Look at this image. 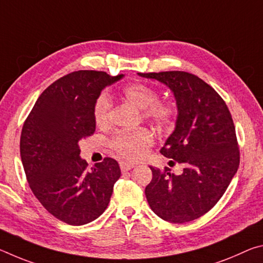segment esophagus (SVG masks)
<instances>
[{
	"label": "esophagus",
	"instance_id": "esophagus-1",
	"mask_svg": "<svg viewBox=\"0 0 263 263\" xmlns=\"http://www.w3.org/2000/svg\"><path fill=\"white\" fill-rule=\"evenodd\" d=\"M119 164H121V169H122V172H124V173L127 172V171H131L132 168H135V164H133V163L122 161Z\"/></svg>",
	"mask_w": 263,
	"mask_h": 263
}]
</instances>
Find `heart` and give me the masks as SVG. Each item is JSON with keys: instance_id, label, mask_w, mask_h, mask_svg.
<instances>
[{"instance_id": "obj_1", "label": "heart", "mask_w": 263, "mask_h": 263, "mask_svg": "<svg viewBox=\"0 0 263 263\" xmlns=\"http://www.w3.org/2000/svg\"><path fill=\"white\" fill-rule=\"evenodd\" d=\"M123 97L142 110L145 119L158 126H171L176 117V106L171 102H159V92L145 83H132L123 89ZM110 100L102 95L96 101L94 118L97 126H105L109 122ZM153 144V136L146 128L123 131L112 137L110 146L122 158L137 161L144 158Z\"/></svg>"}]
</instances>
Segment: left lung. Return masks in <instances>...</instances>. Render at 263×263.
I'll return each mask as SVG.
<instances>
[{
    "instance_id": "8db88e82",
    "label": "left lung",
    "mask_w": 263,
    "mask_h": 263,
    "mask_svg": "<svg viewBox=\"0 0 263 263\" xmlns=\"http://www.w3.org/2000/svg\"><path fill=\"white\" fill-rule=\"evenodd\" d=\"M153 79L174 94L175 130L160 153L183 163L175 175L149 166L152 181L145 195L155 215L175 224L197 219L216 205L237 173L240 162L235 127L228 105L202 79L186 72L138 73Z\"/></svg>"
}]
</instances>
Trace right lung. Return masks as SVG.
Masks as SVG:
<instances>
[{"mask_svg": "<svg viewBox=\"0 0 263 263\" xmlns=\"http://www.w3.org/2000/svg\"><path fill=\"white\" fill-rule=\"evenodd\" d=\"M124 77L78 70L57 80L38 97L22 128L21 158L26 180L42 205L69 225H84L108 208L121 177L111 158L88 169L79 141L95 132L101 91Z\"/></svg>", "mask_w": 263, "mask_h": 263, "instance_id": "add662e5", "label": "right lung"}]
</instances>
